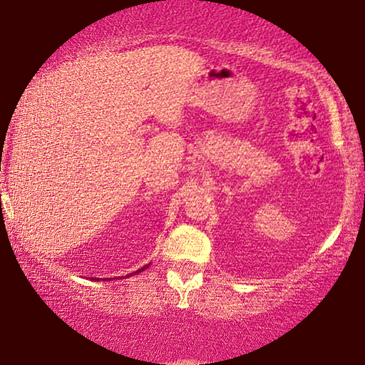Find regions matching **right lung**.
<instances>
[{"mask_svg": "<svg viewBox=\"0 0 365 365\" xmlns=\"http://www.w3.org/2000/svg\"><path fill=\"white\" fill-rule=\"evenodd\" d=\"M148 265H150V264H148ZM148 265H145V267H141L140 270H137V272H135V274H138V272H141V270H145V269H148ZM130 275H132V274H130ZM127 277H128V275H127ZM109 280H110V279H109Z\"/></svg>", "mask_w": 365, "mask_h": 365, "instance_id": "add662e5", "label": "right lung"}]
</instances>
